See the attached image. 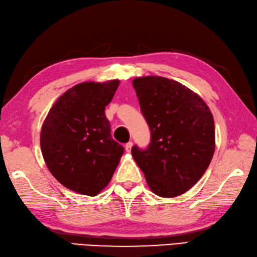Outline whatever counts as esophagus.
I'll return each instance as SVG.
<instances>
[{
    "label": "esophagus",
    "mask_w": 257,
    "mask_h": 257,
    "mask_svg": "<svg viewBox=\"0 0 257 257\" xmlns=\"http://www.w3.org/2000/svg\"><path fill=\"white\" fill-rule=\"evenodd\" d=\"M132 147H133V142H129V143L125 144V146H124L125 152H127V153L132 152Z\"/></svg>",
    "instance_id": "34e87169"
}]
</instances>
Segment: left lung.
Segmentation results:
<instances>
[{"label":"left lung","instance_id":"left-lung-1","mask_svg":"<svg viewBox=\"0 0 257 257\" xmlns=\"http://www.w3.org/2000/svg\"><path fill=\"white\" fill-rule=\"evenodd\" d=\"M133 85L151 129L149 146H134V160L154 193L163 198L183 194L212 160L216 139L211 111L197 93L170 78L137 77Z\"/></svg>","mask_w":257,"mask_h":257}]
</instances>
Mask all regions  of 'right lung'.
<instances>
[{"mask_svg": "<svg viewBox=\"0 0 257 257\" xmlns=\"http://www.w3.org/2000/svg\"><path fill=\"white\" fill-rule=\"evenodd\" d=\"M119 84L118 80L77 84L58 97L44 121L40 146L46 165L74 192L99 194L124 152L111 137L104 113Z\"/></svg>", "mask_w": 257, "mask_h": 257, "instance_id": "add662e5", "label": "right lung"}]
</instances>
